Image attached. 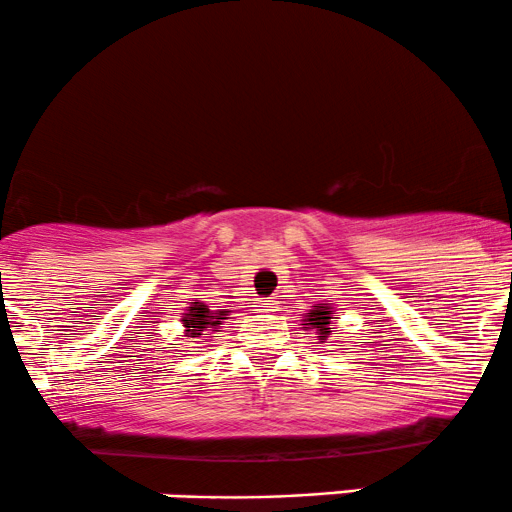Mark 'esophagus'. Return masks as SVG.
I'll use <instances>...</instances> for the list:
<instances>
[{
  "label": "esophagus",
  "mask_w": 512,
  "mask_h": 512,
  "mask_svg": "<svg viewBox=\"0 0 512 512\" xmlns=\"http://www.w3.org/2000/svg\"><path fill=\"white\" fill-rule=\"evenodd\" d=\"M257 310H260V313H274L276 310V301H260L255 305Z\"/></svg>",
  "instance_id": "esophagus-1"
}]
</instances>
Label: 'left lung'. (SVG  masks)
I'll list each match as a JSON object with an SVG mask.
<instances>
[{"label":"left lung","mask_w":512,"mask_h":512,"mask_svg":"<svg viewBox=\"0 0 512 512\" xmlns=\"http://www.w3.org/2000/svg\"><path fill=\"white\" fill-rule=\"evenodd\" d=\"M305 330H315L320 334V339H327L332 334V308L330 305L320 303V305H313V310H310L308 315H305Z\"/></svg>","instance_id":"obj_1"}]
</instances>
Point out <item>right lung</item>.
<instances>
[{
  "mask_svg": "<svg viewBox=\"0 0 512 512\" xmlns=\"http://www.w3.org/2000/svg\"><path fill=\"white\" fill-rule=\"evenodd\" d=\"M223 315H226L223 310L221 313H214V310H209L204 303H192L190 310L182 315V325H185V332L190 334V337H199L202 332L219 330L221 320H226Z\"/></svg>",
  "mask_w": 512,
  "mask_h": 512,
  "instance_id": "add662e5",
  "label": "right lung"
}]
</instances>
